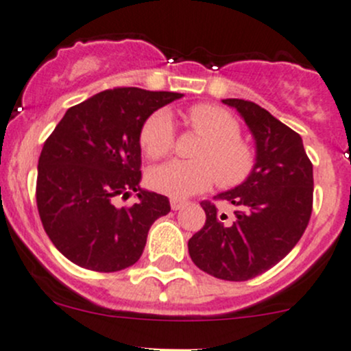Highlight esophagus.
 I'll list each match as a JSON object with an SVG mask.
<instances>
[{
	"mask_svg": "<svg viewBox=\"0 0 351 351\" xmlns=\"http://www.w3.org/2000/svg\"><path fill=\"white\" fill-rule=\"evenodd\" d=\"M169 204H171V208L173 210H182V208H185V206L188 205V202L186 200H182V198H171V200H169Z\"/></svg>",
	"mask_w": 351,
	"mask_h": 351,
	"instance_id": "1",
	"label": "esophagus"
}]
</instances>
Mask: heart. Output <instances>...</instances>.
Instances as JSON below:
<instances>
[{
  "label": "heart",
  "mask_w": 351,
  "mask_h": 351,
  "mask_svg": "<svg viewBox=\"0 0 351 351\" xmlns=\"http://www.w3.org/2000/svg\"><path fill=\"white\" fill-rule=\"evenodd\" d=\"M190 126L205 141L195 149L197 161H171L156 166L147 175L154 191L173 198H186L208 190L219 180L222 186L245 182L256 166V153L241 136V124L228 110L213 104H197L188 109ZM139 145L151 160L169 154L175 146V126L169 112L151 114L139 131Z\"/></svg>",
  "instance_id": "obj_1"
}]
</instances>
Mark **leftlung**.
Segmentation results:
<instances>
[{
  "mask_svg": "<svg viewBox=\"0 0 351 351\" xmlns=\"http://www.w3.org/2000/svg\"><path fill=\"white\" fill-rule=\"evenodd\" d=\"M239 110L256 139L249 178L215 200L234 205V219L205 200V225L188 241L197 267L223 281H249L284 259L313 212V165L301 136L243 99H223Z\"/></svg>",
  "mask_w": 351,
  "mask_h": 351,
  "instance_id": "obj_1",
  "label": "left lung"
}]
</instances>
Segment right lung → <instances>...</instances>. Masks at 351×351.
I'll return each mask as SVG.
<instances>
[{
	"instance_id": "right-lung-1",
	"label": "right lung",
	"mask_w": 351,
	"mask_h": 351,
	"mask_svg": "<svg viewBox=\"0 0 351 351\" xmlns=\"http://www.w3.org/2000/svg\"><path fill=\"white\" fill-rule=\"evenodd\" d=\"M178 92L116 87L70 108L47 138L38 160L36 206L53 245L80 267L116 272L136 264L168 197L139 186V131ZM132 191L138 202L117 209Z\"/></svg>"
}]
</instances>
